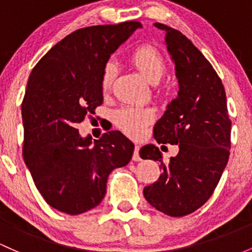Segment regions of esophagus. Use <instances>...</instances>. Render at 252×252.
Here are the masks:
<instances>
[{
    "label": "esophagus",
    "mask_w": 252,
    "mask_h": 252,
    "mask_svg": "<svg viewBox=\"0 0 252 252\" xmlns=\"http://www.w3.org/2000/svg\"><path fill=\"white\" fill-rule=\"evenodd\" d=\"M139 149H140L139 145H136V148H134L133 156H132V159H133V161H140V159H142L139 156Z\"/></svg>",
    "instance_id": "1"
}]
</instances>
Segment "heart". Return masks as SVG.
Segmentation results:
<instances>
[{"label": "heart", "mask_w": 252, "mask_h": 252, "mask_svg": "<svg viewBox=\"0 0 252 252\" xmlns=\"http://www.w3.org/2000/svg\"><path fill=\"white\" fill-rule=\"evenodd\" d=\"M129 61L151 84L158 83L166 72V61L163 56L155 48L149 45L134 50L129 56ZM114 78L115 67L110 63L107 64L101 75L102 93L107 94L110 90ZM155 109L150 107L125 105L115 113V123L125 133L132 137H139L155 120Z\"/></svg>", "instance_id": "obj_1"}]
</instances>
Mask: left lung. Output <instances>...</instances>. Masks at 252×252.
I'll use <instances>...</instances> for the list:
<instances>
[{
	"instance_id": "left-lung-1",
	"label": "left lung",
	"mask_w": 252,
	"mask_h": 252,
	"mask_svg": "<svg viewBox=\"0 0 252 252\" xmlns=\"http://www.w3.org/2000/svg\"><path fill=\"white\" fill-rule=\"evenodd\" d=\"M154 25L166 33L179 83L177 98L155 124L154 137L158 144H178L179 153L164 162L154 144L140 149V158L158 161L162 169L143 193L159 212L179 218L201 208L215 190L228 162L232 123L222 82L210 62L180 31Z\"/></svg>"
}]
</instances>
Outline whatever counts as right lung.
Instances as JSON below:
<instances>
[{
    "instance_id": "1",
    "label": "right lung",
    "mask_w": 252,
    "mask_h": 252,
    "mask_svg": "<svg viewBox=\"0 0 252 252\" xmlns=\"http://www.w3.org/2000/svg\"><path fill=\"white\" fill-rule=\"evenodd\" d=\"M139 21L98 25L72 32L38 61L21 104L23 155L50 207L78 215L97 207L113 169L126 166L134 145L119 131L98 140L75 128L103 102L101 75L110 55Z\"/></svg>"
}]
</instances>
